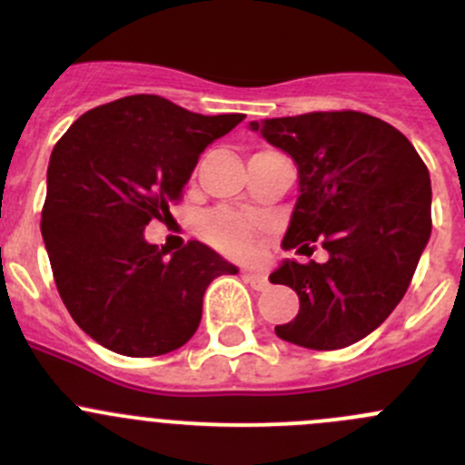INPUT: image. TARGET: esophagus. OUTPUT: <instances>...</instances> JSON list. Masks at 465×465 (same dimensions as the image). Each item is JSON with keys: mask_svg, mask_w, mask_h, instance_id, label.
<instances>
[{"mask_svg": "<svg viewBox=\"0 0 465 465\" xmlns=\"http://www.w3.org/2000/svg\"><path fill=\"white\" fill-rule=\"evenodd\" d=\"M245 281L254 290H265L270 285V281H267V276L262 272H245Z\"/></svg>", "mask_w": 465, "mask_h": 465, "instance_id": "obj_1", "label": "esophagus"}]
</instances>
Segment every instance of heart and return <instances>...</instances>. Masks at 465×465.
I'll return each instance as SVG.
<instances>
[{"label": "heart", "instance_id": "b5f03b06", "mask_svg": "<svg viewBox=\"0 0 465 465\" xmlns=\"http://www.w3.org/2000/svg\"><path fill=\"white\" fill-rule=\"evenodd\" d=\"M203 236L224 254L247 256L254 250V227L233 211H215L203 223Z\"/></svg>", "mask_w": 465, "mask_h": 465}]
</instances>
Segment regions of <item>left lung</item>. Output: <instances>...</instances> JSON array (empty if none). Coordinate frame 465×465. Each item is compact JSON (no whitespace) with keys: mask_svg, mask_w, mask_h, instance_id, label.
Returning <instances> with one entry per match:
<instances>
[{"mask_svg":"<svg viewBox=\"0 0 465 465\" xmlns=\"http://www.w3.org/2000/svg\"><path fill=\"white\" fill-rule=\"evenodd\" d=\"M294 159L299 200L283 247L320 242L326 262L283 261L272 283L299 294L285 341L315 351L355 344L405 297L432 232L430 173L393 125L355 110L252 121Z\"/></svg>","mask_w":465,"mask_h":465,"instance_id":"8db88e82","label":"left lung"}]
</instances>
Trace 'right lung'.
<instances>
[{
  "label": "right lung",
  "instance_id": "add662e5",
  "mask_svg": "<svg viewBox=\"0 0 465 465\" xmlns=\"http://www.w3.org/2000/svg\"><path fill=\"white\" fill-rule=\"evenodd\" d=\"M242 119L134 94L85 112L54 145L42 238L60 299L101 346L130 358L180 349L211 281L238 272L198 241L166 256L143 229L171 218L206 145Z\"/></svg>",
  "mask_w": 465,
  "mask_h": 465
}]
</instances>
